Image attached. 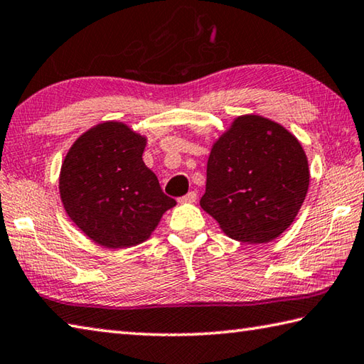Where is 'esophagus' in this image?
Returning a JSON list of instances; mask_svg holds the SVG:
<instances>
[{
    "label": "esophagus",
    "instance_id": "1",
    "mask_svg": "<svg viewBox=\"0 0 364 364\" xmlns=\"http://www.w3.org/2000/svg\"><path fill=\"white\" fill-rule=\"evenodd\" d=\"M197 200V194L194 193V191H191V193H188L186 196H183L178 199V202L180 203H194Z\"/></svg>",
    "mask_w": 364,
    "mask_h": 364
}]
</instances>
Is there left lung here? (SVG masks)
Returning a JSON list of instances; mask_svg holds the SVG:
<instances>
[{
  "label": "left lung",
  "mask_w": 364,
  "mask_h": 364,
  "mask_svg": "<svg viewBox=\"0 0 364 364\" xmlns=\"http://www.w3.org/2000/svg\"><path fill=\"white\" fill-rule=\"evenodd\" d=\"M309 181L306 151L291 132L243 114L211 146L200 207L230 239L266 243L291 226Z\"/></svg>",
  "instance_id": "8db88e82"
}]
</instances>
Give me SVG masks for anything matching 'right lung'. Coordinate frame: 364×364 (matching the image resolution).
I'll return each instance as SVG.
<instances>
[{"instance_id":"add662e5","label":"right lung","mask_w":364,"mask_h":364,"mask_svg":"<svg viewBox=\"0 0 364 364\" xmlns=\"http://www.w3.org/2000/svg\"><path fill=\"white\" fill-rule=\"evenodd\" d=\"M146 136L127 124L94 125L71 144L58 191L70 220L100 247H135L148 240L176 202L143 162Z\"/></svg>"}]
</instances>
